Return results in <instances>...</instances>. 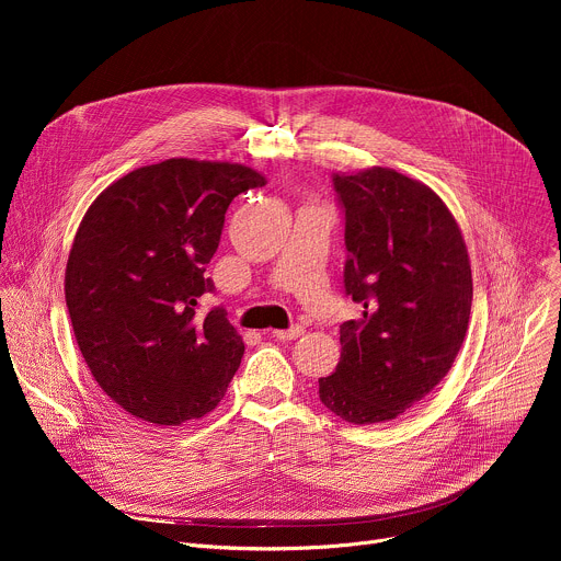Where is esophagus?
<instances>
[{"instance_id": "34e87169", "label": "esophagus", "mask_w": 561, "mask_h": 561, "mask_svg": "<svg viewBox=\"0 0 561 561\" xmlns=\"http://www.w3.org/2000/svg\"><path fill=\"white\" fill-rule=\"evenodd\" d=\"M301 333H304V329L297 324V327H290V329H286V331H273L271 337H275V340H279V342H290V340H297Z\"/></svg>"}]
</instances>
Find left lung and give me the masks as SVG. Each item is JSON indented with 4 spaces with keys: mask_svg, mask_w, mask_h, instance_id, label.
Segmentation results:
<instances>
[{
    "mask_svg": "<svg viewBox=\"0 0 561 561\" xmlns=\"http://www.w3.org/2000/svg\"><path fill=\"white\" fill-rule=\"evenodd\" d=\"M333 184L346 215L344 288L364 310L340 327V364L319 379V399L366 426L407 413L446 377L468 331L472 275L453 213L420 180L373 167Z\"/></svg>",
    "mask_w": 561,
    "mask_h": 561,
    "instance_id": "left-lung-1",
    "label": "left lung"
}]
</instances>
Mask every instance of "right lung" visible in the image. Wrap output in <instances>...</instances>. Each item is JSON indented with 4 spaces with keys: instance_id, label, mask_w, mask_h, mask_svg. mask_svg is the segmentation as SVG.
Segmentation results:
<instances>
[{
    "instance_id": "right-lung-1",
    "label": "right lung",
    "mask_w": 561,
    "mask_h": 561,
    "mask_svg": "<svg viewBox=\"0 0 561 561\" xmlns=\"http://www.w3.org/2000/svg\"><path fill=\"white\" fill-rule=\"evenodd\" d=\"M264 184L244 164L173 157L113 182L79 224L64 277L72 333L133 417L169 428L221 402L244 342L224 308L197 306L230 202Z\"/></svg>"
}]
</instances>
